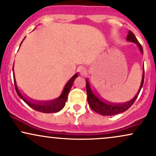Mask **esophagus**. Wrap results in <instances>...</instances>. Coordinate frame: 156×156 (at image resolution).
<instances>
[{"instance_id":"34e87169","label":"esophagus","mask_w":156,"mask_h":156,"mask_svg":"<svg viewBox=\"0 0 156 156\" xmlns=\"http://www.w3.org/2000/svg\"><path fill=\"white\" fill-rule=\"evenodd\" d=\"M78 71L79 72L80 75L83 76V75H85L86 73H87V69L84 67H83V66H80V67L78 68Z\"/></svg>"}]
</instances>
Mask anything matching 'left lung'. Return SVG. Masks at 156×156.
I'll use <instances>...</instances> for the list:
<instances>
[{"instance_id": "8db88e82", "label": "left lung", "mask_w": 156, "mask_h": 156, "mask_svg": "<svg viewBox=\"0 0 156 156\" xmlns=\"http://www.w3.org/2000/svg\"><path fill=\"white\" fill-rule=\"evenodd\" d=\"M127 41L130 42H133V43L136 44V45L139 48V51L141 53H143V48L141 47V44L139 43V41L137 40L136 37L133 34L132 31H128V34L127 36ZM144 66H143V73H142V78H141V82L140 87H139V91H138L137 94H136L135 97L129 101H127L125 103H115L109 102L106 100L103 99L102 97H101L98 93L95 92H93L92 88H91L90 83H89V80L86 79V86H87V101H88L89 105L90 108L93 111L98 113V114H101V115L104 116H113L116 115V114H120L128 110V108L133 104V103L136 100L138 95H139V92H140L141 88H142L143 83H144Z\"/></svg>"}]
</instances>
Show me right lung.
<instances>
[{
  "mask_svg": "<svg viewBox=\"0 0 156 156\" xmlns=\"http://www.w3.org/2000/svg\"><path fill=\"white\" fill-rule=\"evenodd\" d=\"M24 40V39H23ZM22 41V42H23ZM21 42V44H22ZM13 76H14V81H15V86L16 92H17V94H18L20 98L23 100L27 105H29L31 108H32L34 110L37 111V112H42V113H56L60 112L62 108H64L65 105L66 101L67 100V96L69 94V90H70L71 87H72L73 82L77 77L78 76V73L73 76L72 78H70L66 85L64 86L63 91H62L61 95L58 98H55L54 100H51V101H36V100H33L31 98L26 97V95L23 94L20 92L18 87H17V82H16L15 73H14V65H13Z\"/></svg>",
  "mask_w": 156,
  "mask_h": 156,
  "instance_id": "right-lung-1",
  "label": "right lung"
}]
</instances>
